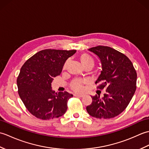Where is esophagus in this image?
<instances>
[{"instance_id":"1","label":"esophagus","mask_w":149,"mask_h":149,"mask_svg":"<svg viewBox=\"0 0 149 149\" xmlns=\"http://www.w3.org/2000/svg\"><path fill=\"white\" fill-rule=\"evenodd\" d=\"M74 95L75 97H83V95H82V94H77V93H75V94Z\"/></svg>"}]
</instances>
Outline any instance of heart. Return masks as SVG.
Masks as SVG:
<instances>
[{"label": "heart", "mask_w": 149, "mask_h": 149, "mask_svg": "<svg viewBox=\"0 0 149 149\" xmlns=\"http://www.w3.org/2000/svg\"><path fill=\"white\" fill-rule=\"evenodd\" d=\"M79 60L84 68H86L87 66H90V67L93 68L95 65L93 59L90 55H88V54L86 53H83L81 54V56H79ZM66 66H67V62L64 65L65 68L66 67ZM84 84L85 81L84 80L76 79H74L72 81L70 84V87L75 91L81 92V91L83 90V85Z\"/></svg>", "instance_id": "1"}]
</instances>
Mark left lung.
<instances>
[{
	"mask_svg": "<svg viewBox=\"0 0 149 149\" xmlns=\"http://www.w3.org/2000/svg\"><path fill=\"white\" fill-rule=\"evenodd\" d=\"M100 60L102 71L95 84L98 89L106 88L102 98L91 96L92 102L87 112L97 118H111L123 112L130 102L136 89L137 74L131 60L123 54L107 46L88 49Z\"/></svg>",
	"mask_w": 149,
	"mask_h": 149,
	"instance_id": "8db88e82",
	"label": "left lung"
}]
</instances>
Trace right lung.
<instances>
[{"mask_svg": "<svg viewBox=\"0 0 149 149\" xmlns=\"http://www.w3.org/2000/svg\"><path fill=\"white\" fill-rule=\"evenodd\" d=\"M75 52V50H42L22 66L17 81L18 92L27 110L36 118H58L67 110L68 100L73 95L55 93L51 83L61 73L66 59Z\"/></svg>", "mask_w": 149, "mask_h": 149, "instance_id": "right-lung-1", "label": "right lung"}]
</instances>
